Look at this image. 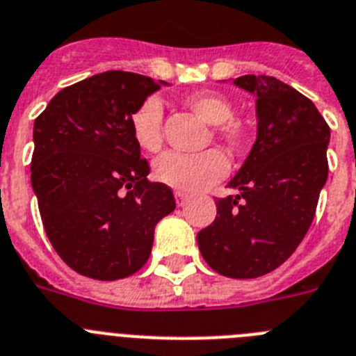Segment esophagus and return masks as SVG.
<instances>
[{
  "label": "esophagus",
  "instance_id": "34e87169",
  "mask_svg": "<svg viewBox=\"0 0 356 356\" xmlns=\"http://www.w3.org/2000/svg\"><path fill=\"white\" fill-rule=\"evenodd\" d=\"M175 200H177V206H184L188 202V195L182 191H175Z\"/></svg>",
  "mask_w": 356,
  "mask_h": 356
}]
</instances>
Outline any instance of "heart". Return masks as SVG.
I'll return each mask as SVG.
<instances>
[{
    "mask_svg": "<svg viewBox=\"0 0 356 356\" xmlns=\"http://www.w3.org/2000/svg\"><path fill=\"white\" fill-rule=\"evenodd\" d=\"M193 113L209 123L211 134L229 152L240 154L252 141V127L247 120L233 116L234 107L229 98L220 92H193L186 98ZM131 132L138 147L147 152H157L163 145V104L157 97H147L131 114ZM229 163L220 150H206L202 154L166 152L154 163V175L165 186L177 191H199L211 186L227 174Z\"/></svg>",
    "mask_w": 356,
    "mask_h": 356,
    "instance_id": "b5f03b06",
    "label": "heart"
}]
</instances>
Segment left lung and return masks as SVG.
Returning <instances> with one entry per match:
<instances>
[{
    "mask_svg": "<svg viewBox=\"0 0 356 356\" xmlns=\"http://www.w3.org/2000/svg\"><path fill=\"white\" fill-rule=\"evenodd\" d=\"M256 95L251 152L216 200V218L199 231L206 264L222 276L252 280L280 267L310 229L327 179L330 127L310 98L267 75L234 79Z\"/></svg>",
    "mask_w": 356,
    "mask_h": 356,
    "instance_id": "obj_1",
    "label": "left lung"
}]
</instances>
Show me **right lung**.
<instances>
[{
	"label": "right lung",
	"instance_id": "obj_1",
	"mask_svg": "<svg viewBox=\"0 0 356 356\" xmlns=\"http://www.w3.org/2000/svg\"><path fill=\"white\" fill-rule=\"evenodd\" d=\"M166 82L105 71L58 91L33 123L32 188L42 225L64 264L114 281L147 264L154 229L175 209L150 182L132 138V111Z\"/></svg>",
	"mask_w": 356,
	"mask_h": 356
}]
</instances>
